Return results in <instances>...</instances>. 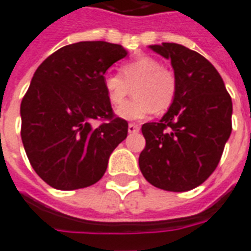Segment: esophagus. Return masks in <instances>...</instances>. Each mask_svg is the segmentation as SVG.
Segmentation results:
<instances>
[{"label": "esophagus", "mask_w": 251, "mask_h": 251, "mask_svg": "<svg viewBox=\"0 0 251 251\" xmlns=\"http://www.w3.org/2000/svg\"><path fill=\"white\" fill-rule=\"evenodd\" d=\"M127 130H129V133H138L140 131V126L137 125V124H129Z\"/></svg>", "instance_id": "1"}]
</instances>
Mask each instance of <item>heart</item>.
Instances as JSON below:
<instances>
[{
    "label": "heart",
    "mask_w": 251,
    "mask_h": 251,
    "mask_svg": "<svg viewBox=\"0 0 251 251\" xmlns=\"http://www.w3.org/2000/svg\"><path fill=\"white\" fill-rule=\"evenodd\" d=\"M102 85L107 101L114 107L120 106L133 89L135 100L117 110L121 118L127 121L146 118L154 110L166 111L177 96L174 72L150 55L125 62L120 68V74H105Z\"/></svg>",
    "instance_id": "obj_1"
}]
</instances>
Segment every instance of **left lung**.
Listing matches in <instances>:
<instances>
[{
	"mask_svg": "<svg viewBox=\"0 0 251 251\" xmlns=\"http://www.w3.org/2000/svg\"><path fill=\"white\" fill-rule=\"evenodd\" d=\"M150 49L172 61L177 96L158 122L142 125L146 145L140 169L146 181L168 192H187L210 177L231 133L233 103L217 69L179 44Z\"/></svg>",
	"mask_w": 251,
	"mask_h": 251,
	"instance_id": "left-lung-1",
	"label": "left lung"
}]
</instances>
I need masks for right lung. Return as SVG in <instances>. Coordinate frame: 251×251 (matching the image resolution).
<instances>
[{
    "instance_id": "obj_1",
    "label": "right lung",
    "mask_w": 251,
    "mask_h": 251,
    "mask_svg": "<svg viewBox=\"0 0 251 251\" xmlns=\"http://www.w3.org/2000/svg\"><path fill=\"white\" fill-rule=\"evenodd\" d=\"M127 55L121 45L82 41L61 48L38 66L21 102V138L29 162L48 185L75 190L98 182L113 150L127 135L114 116L103 75ZM94 119H103L93 126Z\"/></svg>"
}]
</instances>
